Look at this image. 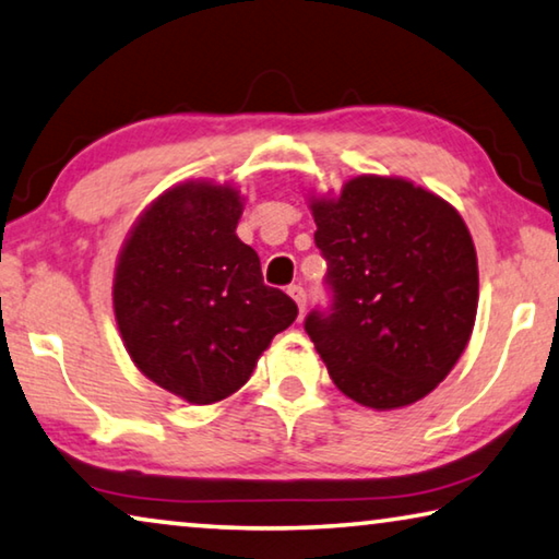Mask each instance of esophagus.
<instances>
[{"mask_svg":"<svg viewBox=\"0 0 559 559\" xmlns=\"http://www.w3.org/2000/svg\"><path fill=\"white\" fill-rule=\"evenodd\" d=\"M288 296L296 300V306H298V311L304 313V308H306V290L300 288V286H288Z\"/></svg>","mask_w":559,"mask_h":559,"instance_id":"obj_1","label":"esophagus"}]
</instances>
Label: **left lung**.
<instances>
[{"label": "left lung", "instance_id": "1", "mask_svg": "<svg viewBox=\"0 0 559 559\" xmlns=\"http://www.w3.org/2000/svg\"><path fill=\"white\" fill-rule=\"evenodd\" d=\"M331 306L306 333L338 391L393 411L436 391L471 341L477 255L457 211L405 179L356 176L311 201Z\"/></svg>", "mask_w": 559, "mask_h": 559}]
</instances>
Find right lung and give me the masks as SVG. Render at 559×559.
<instances>
[{"mask_svg": "<svg viewBox=\"0 0 559 559\" xmlns=\"http://www.w3.org/2000/svg\"><path fill=\"white\" fill-rule=\"evenodd\" d=\"M241 214L234 186H174L139 216L114 273V313L131 360L193 405L236 393L298 316L236 236Z\"/></svg>", "mask_w": 559, "mask_h": 559, "instance_id": "add662e5", "label": "right lung"}]
</instances>
